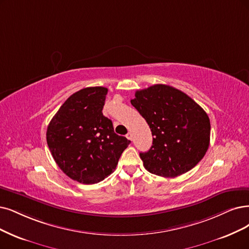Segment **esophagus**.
I'll use <instances>...</instances> for the list:
<instances>
[{"label": "esophagus", "instance_id": "1", "mask_svg": "<svg viewBox=\"0 0 249 249\" xmlns=\"http://www.w3.org/2000/svg\"><path fill=\"white\" fill-rule=\"evenodd\" d=\"M126 137L128 140H130V141H132V139H133V135H132V132H128L127 133V135H126Z\"/></svg>", "mask_w": 249, "mask_h": 249}]
</instances>
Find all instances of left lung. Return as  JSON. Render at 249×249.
<instances>
[{"label":"left lung","mask_w":249,"mask_h":249,"mask_svg":"<svg viewBox=\"0 0 249 249\" xmlns=\"http://www.w3.org/2000/svg\"><path fill=\"white\" fill-rule=\"evenodd\" d=\"M131 105L154 136L151 149L140 154L149 172L176 178L194 168L204 157L210 141L209 118L186 93L156 84L136 91Z\"/></svg>","instance_id":"left-lung-1"}]
</instances>
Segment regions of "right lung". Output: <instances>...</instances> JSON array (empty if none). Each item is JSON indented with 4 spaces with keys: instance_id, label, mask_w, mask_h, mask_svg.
I'll list each match as a JSON object with an SVG mask.
<instances>
[{
    "instance_id": "add662e5",
    "label": "right lung",
    "mask_w": 249,
    "mask_h": 249,
    "mask_svg": "<svg viewBox=\"0 0 249 249\" xmlns=\"http://www.w3.org/2000/svg\"><path fill=\"white\" fill-rule=\"evenodd\" d=\"M107 89L87 87L71 95L50 121L46 139L52 157L69 178L85 185L114 172L130 141L115 133L104 116Z\"/></svg>"
}]
</instances>
